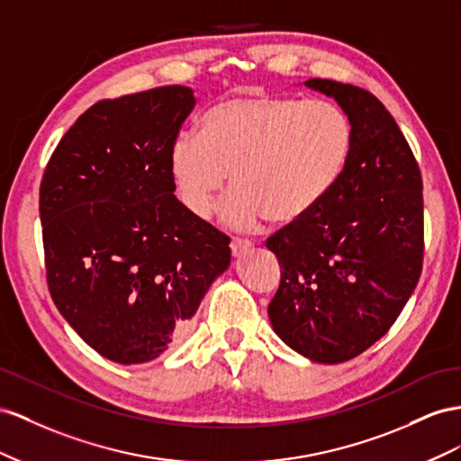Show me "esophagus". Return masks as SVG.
I'll use <instances>...</instances> for the list:
<instances>
[{"instance_id":"34e87169","label":"esophagus","mask_w":461,"mask_h":461,"mask_svg":"<svg viewBox=\"0 0 461 461\" xmlns=\"http://www.w3.org/2000/svg\"><path fill=\"white\" fill-rule=\"evenodd\" d=\"M251 245H253L251 241H249V240H243V238H233V240H231V243H230L233 257H240L243 251H247V249H251Z\"/></svg>"}]
</instances>
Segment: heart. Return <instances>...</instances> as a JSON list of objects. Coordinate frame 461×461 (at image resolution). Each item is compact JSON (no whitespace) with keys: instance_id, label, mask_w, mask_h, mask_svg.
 I'll use <instances>...</instances> for the list:
<instances>
[{"instance_id":"1","label":"heart","mask_w":461,"mask_h":461,"mask_svg":"<svg viewBox=\"0 0 461 461\" xmlns=\"http://www.w3.org/2000/svg\"><path fill=\"white\" fill-rule=\"evenodd\" d=\"M353 147L349 113L334 100L249 95L214 104L199 135L181 133L169 167L181 201L206 218L230 179L221 216L249 228L303 220L334 189Z\"/></svg>"}]
</instances>
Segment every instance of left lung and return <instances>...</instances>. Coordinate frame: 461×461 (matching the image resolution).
Listing matches in <instances>:
<instances>
[{
	"instance_id": "obj_1",
	"label": "left lung",
	"mask_w": 461,
	"mask_h": 461,
	"mask_svg": "<svg viewBox=\"0 0 461 461\" xmlns=\"http://www.w3.org/2000/svg\"><path fill=\"white\" fill-rule=\"evenodd\" d=\"M344 108L353 147L344 174L303 220L272 233L280 262L274 332L317 363H344L383 338L420 278L423 177L393 117L369 90L311 78Z\"/></svg>"
}]
</instances>
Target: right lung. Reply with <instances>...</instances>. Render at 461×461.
Segmentation results:
<instances>
[{"label": "right lung", "instance_id": "add662e5", "mask_svg": "<svg viewBox=\"0 0 461 461\" xmlns=\"http://www.w3.org/2000/svg\"><path fill=\"white\" fill-rule=\"evenodd\" d=\"M193 90L100 100L61 137L41 183L50 295L102 357L147 363L187 338L230 267V238L176 196L172 147Z\"/></svg>", "mask_w": 461, "mask_h": 461}]
</instances>
